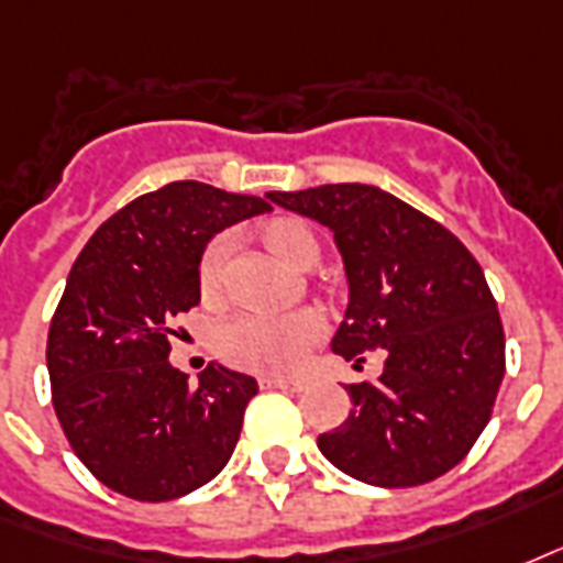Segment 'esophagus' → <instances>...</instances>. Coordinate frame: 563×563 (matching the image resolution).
Here are the masks:
<instances>
[{
  "label": "esophagus",
  "instance_id": "obj_1",
  "mask_svg": "<svg viewBox=\"0 0 563 563\" xmlns=\"http://www.w3.org/2000/svg\"><path fill=\"white\" fill-rule=\"evenodd\" d=\"M261 387H267V390H294V394H299V390L308 387V382H305V378L267 376V378H261Z\"/></svg>",
  "mask_w": 563,
  "mask_h": 563
}]
</instances>
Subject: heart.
Wrapping results in <instances>:
<instances>
[{
    "mask_svg": "<svg viewBox=\"0 0 563 563\" xmlns=\"http://www.w3.org/2000/svg\"><path fill=\"white\" fill-rule=\"evenodd\" d=\"M264 243L290 267L308 269L320 258V241L311 225L294 217H276L264 225ZM232 255V238L217 234L199 261V287L205 296H217L222 287L225 261ZM322 317L313 308L290 313H234L217 331V352L241 369L287 376L302 367L311 346L322 338Z\"/></svg>",
    "mask_w": 563,
    "mask_h": 563,
    "instance_id": "obj_1",
    "label": "heart"
}]
</instances>
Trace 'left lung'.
Masks as SVG:
<instances>
[{"mask_svg": "<svg viewBox=\"0 0 563 563\" xmlns=\"http://www.w3.org/2000/svg\"><path fill=\"white\" fill-rule=\"evenodd\" d=\"M329 225L346 264L350 308L331 350L346 361L385 350L378 382L350 385L352 413L317 446L346 476L413 487L467 459L505 376V331L473 252L373 185L267 194Z\"/></svg>", "mask_w": 563, "mask_h": 563, "instance_id": "left-lung-1", "label": "left lung"}]
</instances>
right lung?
<instances>
[{
    "instance_id": "obj_1",
    "label": "right lung",
    "mask_w": 563,
    "mask_h": 563,
    "mask_svg": "<svg viewBox=\"0 0 563 563\" xmlns=\"http://www.w3.org/2000/svg\"><path fill=\"white\" fill-rule=\"evenodd\" d=\"M264 211L261 196L169 181L108 217L69 269L46 341L52 405L104 487L167 503L232 459L258 382L208 364L190 387L167 361L169 338L199 305L205 243Z\"/></svg>"
}]
</instances>
